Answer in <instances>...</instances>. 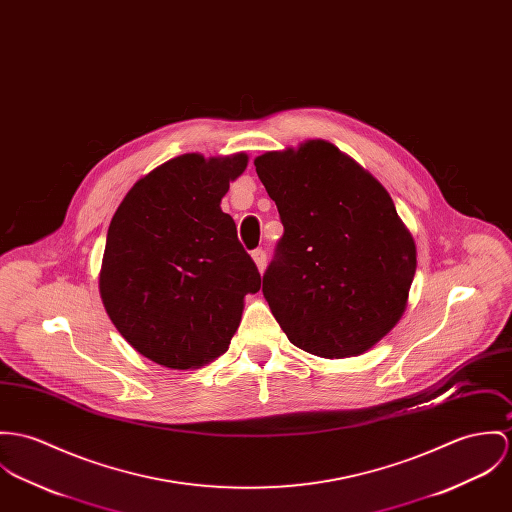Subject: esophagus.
Listing matches in <instances>:
<instances>
[{"label":"esophagus","mask_w":512,"mask_h":512,"mask_svg":"<svg viewBox=\"0 0 512 512\" xmlns=\"http://www.w3.org/2000/svg\"><path fill=\"white\" fill-rule=\"evenodd\" d=\"M252 260H254V264L258 266V270H260V274L266 270V262H268V256H266V252L262 250V248H258V250H254L252 252Z\"/></svg>","instance_id":"1"}]
</instances>
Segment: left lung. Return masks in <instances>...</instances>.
Returning <instances> with one entry per match:
<instances>
[{
	"instance_id": "8db88e82",
	"label": "left lung",
	"mask_w": 512,
	"mask_h": 512,
	"mask_svg": "<svg viewBox=\"0 0 512 512\" xmlns=\"http://www.w3.org/2000/svg\"><path fill=\"white\" fill-rule=\"evenodd\" d=\"M283 236L264 297L297 348L350 358L397 325L417 272V244L387 189L328 140L254 158Z\"/></svg>"
}]
</instances>
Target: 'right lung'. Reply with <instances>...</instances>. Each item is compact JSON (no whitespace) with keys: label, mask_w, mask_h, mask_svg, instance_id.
<instances>
[{"label":"right lung","mask_w":512,"mask_h":512,"mask_svg":"<svg viewBox=\"0 0 512 512\" xmlns=\"http://www.w3.org/2000/svg\"><path fill=\"white\" fill-rule=\"evenodd\" d=\"M248 154L176 156L129 189L99 270L111 323L144 358L195 370L229 350L260 274L221 199Z\"/></svg>","instance_id":"add662e5"}]
</instances>
